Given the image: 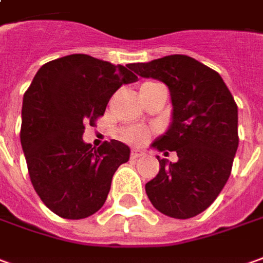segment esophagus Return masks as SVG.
I'll use <instances>...</instances> for the list:
<instances>
[{"label":"esophagus","instance_id":"1","mask_svg":"<svg viewBox=\"0 0 263 263\" xmlns=\"http://www.w3.org/2000/svg\"><path fill=\"white\" fill-rule=\"evenodd\" d=\"M143 155H144V153H143L142 150H139V149H133L132 152H130V157H132V159H139V157Z\"/></svg>","mask_w":263,"mask_h":263}]
</instances>
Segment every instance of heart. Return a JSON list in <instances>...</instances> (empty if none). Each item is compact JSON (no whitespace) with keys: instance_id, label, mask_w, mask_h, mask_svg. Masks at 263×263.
Returning <instances> with one entry per match:
<instances>
[{"instance_id":"b5f03b06","label":"heart","mask_w":263,"mask_h":263,"mask_svg":"<svg viewBox=\"0 0 263 263\" xmlns=\"http://www.w3.org/2000/svg\"><path fill=\"white\" fill-rule=\"evenodd\" d=\"M147 84H152V83H146L142 87L147 86ZM149 135L150 132L146 127H143V126H132V127L124 128L121 132V139L126 143H130V144H143L149 139Z\"/></svg>"}]
</instances>
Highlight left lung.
Masks as SVG:
<instances>
[{
    "instance_id": "left-lung-1",
    "label": "left lung",
    "mask_w": 263,
    "mask_h": 263,
    "mask_svg": "<svg viewBox=\"0 0 263 263\" xmlns=\"http://www.w3.org/2000/svg\"><path fill=\"white\" fill-rule=\"evenodd\" d=\"M128 68L163 81L173 106L169 130L152 146L176 152L179 160L157 156L160 170L146 183V193L163 215L193 218L215 202L231 176L239 144L238 106L219 73L187 55H166Z\"/></svg>"
}]
</instances>
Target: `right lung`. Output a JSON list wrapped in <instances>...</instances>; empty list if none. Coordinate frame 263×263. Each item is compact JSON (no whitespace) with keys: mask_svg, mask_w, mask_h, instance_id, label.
I'll use <instances>...</instances> for the list:
<instances>
[{"mask_svg":"<svg viewBox=\"0 0 263 263\" xmlns=\"http://www.w3.org/2000/svg\"><path fill=\"white\" fill-rule=\"evenodd\" d=\"M137 76L124 66L71 54L41 67L25 91L21 146L30 179L43 203L64 219H84L107 199L117 167L130 149L117 140L99 149L84 143L110 97Z\"/></svg>","mask_w":263,"mask_h":263,"instance_id":"obj_1","label":"right lung"}]
</instances>
